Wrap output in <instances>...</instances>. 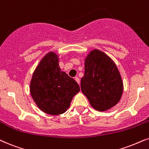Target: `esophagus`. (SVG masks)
I'll return each instance as SVG.
<instances>
[{
  "mask_svg": "<svg viewBox=\"0 0 149 149\" xmlns=\"http://www.w3.org/2000/svg\"><path fill=\"white\" fill-rule=\"evenodd\" d=\"M74 79H75V81H76L77 82V83H78V84H80V79H79V77H75V78H74Z\"/></svg>",
  "mask_w": 149,
  "mask_h": 149,
  "instance_id": "obj_1",
  "label": "esophagus"
}]
</instances>
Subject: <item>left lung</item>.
<instances>
[{"instance_id": "left-lung-1", "label": "left lung", "mask_w": 149, "mask_h": 149, "mask_svg": "<svg viewBox=\"0 0 149 149\" xmlns=\"http://www.w3.org/2000/svg\"><path fill=\"white\" fill-rule=\"evenodd\" d=\"M81 89L98 111H106L119 102L123 91L120 74L114 62L102 51L93 50L87 56Z\"/></svg>"}]
</instances>
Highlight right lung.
I'll list each match as a JSON object with an SVG mask.
<instances>
[{"mask_svg": "<svg viewBox=\"0 0 149 149\" xmlns=\"http://www.w3.org/2000/svg\"><path fill=\"white\" fill-rule=\"evenodd\" d=\"M57 55H45L33 74L30 92L34 101L42 111L51 115L64 113L70 107L73 96L80 91L74 79L59 65Z\"/></svg>", "mask_w": 149, "mask_h": 149, "instance_id": "right-lung-1", "label": "right lung"}]
</instances>
